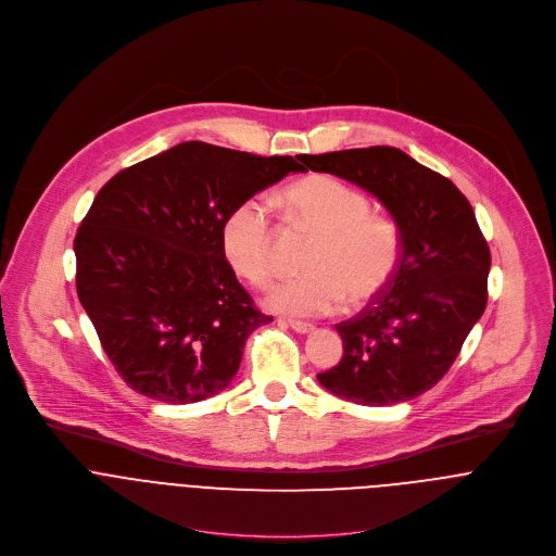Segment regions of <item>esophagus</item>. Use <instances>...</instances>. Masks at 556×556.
<instances>
[{
	"instance_id": "obj_1",
	"label": "esophagus",
	"mask_w": 556,
	"mask_h": 556,
	"mask_svg": "<svg viewBox=\"0 0 556 556\" xmlns=\"http://www.w3.org/2000/svg\"><path fill=\"white\" fill-rule=\"evenodd\" d=\"M289 326H291L295 332H300V334H308V332H313V330H315V326H313V324H308V321H300V319H289Z\"/></svg>"
}]
</instances>
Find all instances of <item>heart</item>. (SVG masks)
Segmentation results:
<instances>
[{"mask_svg": "<svg viewBox=\"0 0 556 556\" xmlns=\"http://www.w3.org/2000/svg\"><path fill=\"white\" fill-rule=\"evenodd\" d=\"M293 219L315 232L306 256L308 274L276 285L267 304L287 315H330L345 300L365 304L387 289L402 258L397 224L371 213L369 198L332 176H311L285 193ZM222 250L230 267L256 287L276 271L274 228L267 206L239 202L222 226Z\"/></svg>", "mask_w": 556, "mask_h": 556, "instance_id": "heart-1", "label": "heart"}]
</instances>
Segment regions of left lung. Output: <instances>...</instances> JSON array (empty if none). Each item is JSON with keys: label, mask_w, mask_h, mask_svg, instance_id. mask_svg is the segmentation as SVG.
Here are the masks:
<instances>
[{"label": "left lung", "mask_w": 556, "mask_h": 556, "mask_svg": "<svg viewBox=\"0 0 556 556\" xmlns=\"http://www.w3.org/2000/svg\"><path fill=\"white\" fill-rule=\"evenodd\" d=\"M311 172L358 185L402 235V258L382 293L337 324L343 358L321 387L365 406L413 400L434 387L486 306L489 245L467 198L397 148L302 154Z\"/></svg>", "instance_id": "8db88e82"}]
</instances>
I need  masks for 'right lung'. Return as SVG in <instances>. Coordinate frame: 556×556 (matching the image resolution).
Wrapping results in <instances>:
<instances>
[{
	"label": "right lung",
	"mask_w": 556,
	"mask_h": 556,
	"mask_svg": "<svg viewBox=\"0 0 556 556\" xmlns=\"http://www.w3.org/2000/svg\"><path fill=\"white\" fill-rule=\"evenodd\" d=\"M291 172H304L291 156L187 141L100 189L74 241L76 289L137 393L191 404L232 382L248 337L274 317L239 285L222 226Z\"/></svg>",
	"instance_id": "right-lung-1"
}]
</instances>
